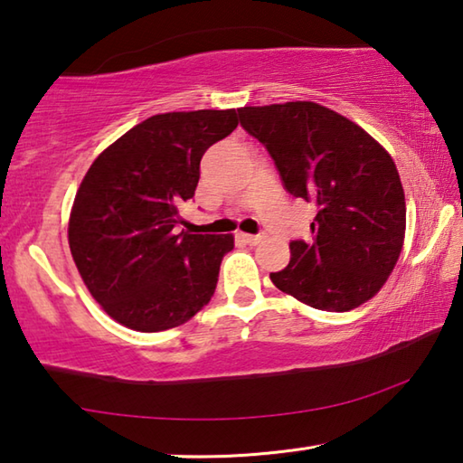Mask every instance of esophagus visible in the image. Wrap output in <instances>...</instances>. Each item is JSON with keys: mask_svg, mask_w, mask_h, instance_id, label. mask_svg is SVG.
Masks as SVG:
<instances>
[{"mask_svg": "<svg viewBox=\"0 0 463 463\" xmlns=\"http://www.w3.org/2000/svg\"><path fill=\"white\" fill-rule=\"evenodd\" d=\"M239 239H242L247 242V245H260L263 241V234H247V232H241Z\"/></svg>", "mask_w": 463, "mask_h": 463, "instance_id": "obj_1", "label": "esophagus"}]
</instances>
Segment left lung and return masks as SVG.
Here are the masks:
<instances>
[{"mask_svg":"<svg viewBox=\"0 0 463 463\" xmlns=\"http://www.w3.org/2000/svg\"><path fill=\"white\" fill-rule=\"evenodd\" d=\"M294 198L317 206L312 241L289 242L269 278L312 308L347 312L380 292L401 257L406 203L394 161L355 122L315 101L239 108Z\"/></svg>","mask_w":463,"mask_h":463,"instance_id":"1","label":"left lung"}]
</instances>
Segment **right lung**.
Masks as SVG:
<instances>
[{
  "label": "right lung",
  "instance_id": "right-lung-1",
  "mask_svg": "<svg viewBox=\"0 0 463 463\" xmlns=\"http://www.w3.org/2000/svg\"><path fill=\"white\" fill-rule=\"evenodd\" d=\"M234 109L156 114L96 161L77 190L69 247L85 286L120 325L159 333L210 302L232 234L179 229L202 155L237 128Z\"/></svg>",
  "mask_w": 463,
  "mask_h": 463
}]
</instances>
